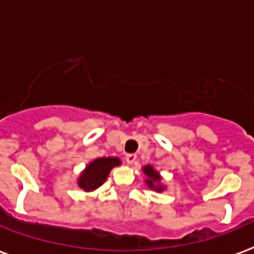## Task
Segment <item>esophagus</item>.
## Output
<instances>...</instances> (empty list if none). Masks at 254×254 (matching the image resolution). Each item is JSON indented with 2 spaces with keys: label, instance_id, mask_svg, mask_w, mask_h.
<instances>
[{
  "label": "esophagus",
  "instance_id": "esophagus-1",
  "mask_svg": "<svg viewBox=\"0 0 254 254\" xmlns=\"http://www.w3.org/2000/svg\"><path fill=\"white\" fill-rule=\"evenodd\" d=\"M135 159H137L135 154H127V156H125V160H127V164H133L135 162Z\"/></svg>",
  "mask_w": 254,
  "mask_h": 254
}]
</instances>
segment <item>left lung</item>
<instances>
[{"mask_svg": "<svg viewBox=\"0 0 254 254\" xmlns=\"http://www.w3.org/2000/svg\"><path fill=\"white\" fill-rule=\"evenodd\" d=\"M143 172H145V175L147 176V179H146V184H147V187L150 188V189H154V190L156 191H163L164 190V187L162 185V177H160L159 172L158 171L154 170V167L152 166H145L143 167Z\"/></svg>", "mask_w": 254, "mask_h": 254, "instance_id": "left-lung-1", "label": "left lung"}]
</instances>
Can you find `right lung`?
Listing matches in <instances>:
<instances>
[{
  "label": "right lung",
  "instance_id": "1",
  "mask_svg": "<svg viewBox=\"0 0 254 254\" xmlns=\"http://www.w3.org/2000/svg\"><path fill=\"white\" fill-rule=\"evenodd\" d=\"M121 160L116 156L98 158L92 160L78 177V187L84 191H92L98 189L107 180L109 172L113 167L120 166Z\"/></svg>",
  "mask_w": 254,
  "mask_h": 254
}]
</instances>
